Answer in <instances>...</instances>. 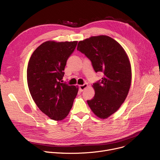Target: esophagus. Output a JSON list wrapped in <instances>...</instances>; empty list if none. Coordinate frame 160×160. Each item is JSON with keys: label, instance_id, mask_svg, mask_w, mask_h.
<instances>
[{"label": "esophagus", "instance_id": "obj_1", "mask_svg": "<svg viewBox=\"0 0 160 160\" xmlns=\"http://www.w3.org/2000/svg\"><path fill=\"white\" fill-rule=\"evenodd\" d=\"M88 83H84V84H83V85H79V88H80V91H84L87 88H88Z\"/></svg>", "mask_w": 160, "mask_h": 160}]
</instances>
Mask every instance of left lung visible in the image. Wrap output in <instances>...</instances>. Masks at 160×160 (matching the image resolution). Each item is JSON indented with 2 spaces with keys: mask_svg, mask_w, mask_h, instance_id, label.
<instances>
[{
  "mask_svg": "<svg viewBox=\"0 0 160 160\" xmlns=\"http://www.w3.org/2000/svg\"><path fill=\"white\" fill-rule=\"evenodd\" d=\"M77 50L91 61L95 72H103L93 83L94 98L88 103L98 118L106 119L124 103L132 82L128 57L118 42L107 36H92L78 42Z\"/></svg>",
  "mask_w": 160,
  "mask_h": 160,
  "instance_id": "1",
  "label": "left lung"
}]
</instances>
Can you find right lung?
<instances>
[{
	"instance_id": "right-lung-1",
	"label": "right lung",
	"mask_w": 160,
	"mask_h": 160,
	"mask_svg": "<svg viewBox=\"0 0 160 160\" xmlns=\"http://www.w3.org/2000/svg\"><path fill=\"white\" fill-rule=\"evenodd\" d=\"M77 42L46 41L28 61L27 78L31 96L39 110L55 121L68 115L78 93V88L62 80L66 62Z\"/></svg>"
}]
</instances>
